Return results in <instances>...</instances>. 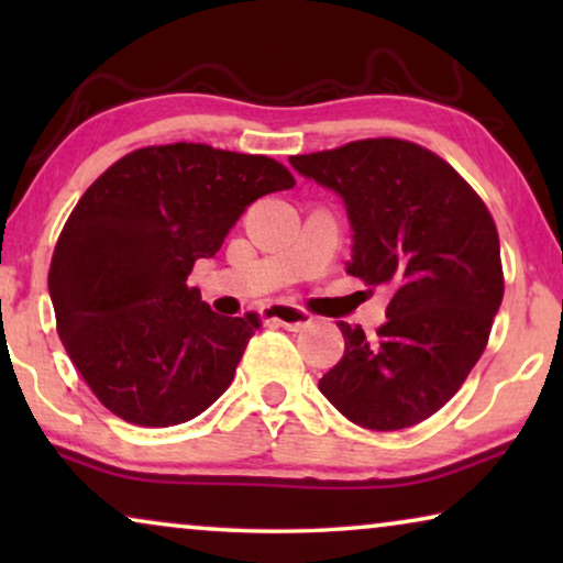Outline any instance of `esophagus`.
<instances>
[{"label":"esophagus","instance_id":"esophagus-1","mask_svg":"<svg viewBox=\"0 0 563 563\" xmlns=\"http://www.w3.org/2000/svg\"><path fill=\"white\" fill-rule=\"evenodd\" d=\"M266 320L276 322V325L287 328V330H302L312 322L310 314L305 310H299L295 305H268L266 307Z\"/></svg>","mask_w":563,"mask_h":563}]
</instances>
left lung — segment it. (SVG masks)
<instances>
[{
  "label": "left lung",
  "instance_id": "left-lung-1",
  "mask_svg": "<svg viewBox=\"0 0 563 563\" xmlns=\"http://www.w3.org/2000/svg\"><path fill=\"white\" fill-rule=\"evenodd\" d=\"M289 164L343 199L349 274L391 291L376 338L338 322L343 358L318 387L361 428L418 426L456 395L487 345L505 291L495 220L443 158L397 137Z\"/></svg>",
  "mask_w": 563,
  "mask_h": 563
}]
</instances>
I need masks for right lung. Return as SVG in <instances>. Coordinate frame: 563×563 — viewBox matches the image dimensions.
Listing matches in <instances>:
<instances>
[{"label":"right lung","mask_w":563,"mask_h":563,"mask_svg":"<svg viewBox=\"0 0 563 563\" xmlns=\"http://www.w3.org/2000/svg\"><path fill=\"white\" fill-rule=\"evenodd\" d=\"M291 187L274 158L174 143L128 153L84 191L48 291L64 349L107 410L168 428L230 387L261 320L212 312L187 276L258 197Z\"/></svg>","instance_id":"add662e5"}]
</instances>
